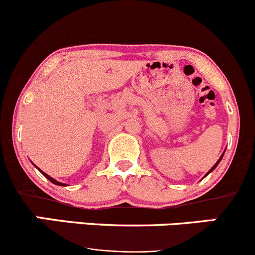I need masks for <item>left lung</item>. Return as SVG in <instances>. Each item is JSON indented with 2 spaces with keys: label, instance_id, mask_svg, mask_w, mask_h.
I'll list each match as a JSON object with an SVG mask.
<instances>
[{
  "label": "left lung",
  "instance_id": "obj_1",
  "mask_svg": "<svg viewBox=\"0 0 255 255\" xmlns=\"http://www.w3.org/2000/svg\"><path fill=\"white\" fill-rule=\"evenodd\" d=\"M224 154H225V151H224V153H222V154H221V157H220V158H219V161H217V162H216V163H215V164H214V166H212V168H211V169H210V170H209V172H207V173H206V174H205V177H206V175H207V174H210V173H211V172H212V170H214V169H215V168H216L217 166H219V163H220V162H221V159H222V157H224ZM205 177H204V178H205Z\"/></svg>",
  "mask_w": 255,
  "mask_h": 255
}]
</instances>
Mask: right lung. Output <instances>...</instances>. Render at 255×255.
<instances>
[{
  "mask_svg": "<svg viewBox=\"0 0 255 255\" xmlns=\"http://www.w3.org/2000/svg\"><path fill=\"white\" fill-rule=\"evenodd\" d=\"M35 167H36V166H35ZM36 168H38V167H36ZM38 169H39V168H38ZM39 170H40V173H41V174L44 175V177H45V178H48V179L50 180V182L52 183V184H56V185H62V186H64V185L66 186V185H67V184H64V183H61V182H57L56 179H54V178H51V177H50L49 174H46V173H44L43 170H41V169H39Z\"/></svg>",
  "mask_w": 255,
  "mask_h": 255,
  "instance_id": "1",
  "label": "right lung"
}]
</instances>
